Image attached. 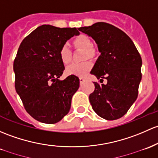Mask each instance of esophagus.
<instances>
[{
  "label": "esophagus",
  "instance_id": "1",
  "mask_svg": "<svg viewBox=\"0 0 158 158\" xmlns=\"http://www.w3.org/2000/svg\"><path fill=\"white\" fill-rule=\"evenodd\" d=\"M86 78L85 77H82V76H81V77H79V82H80V83H83V82L85 81Z\"/></svg>",
  "mask_w": 158,
  "mask_h": 158
}]
</instances>
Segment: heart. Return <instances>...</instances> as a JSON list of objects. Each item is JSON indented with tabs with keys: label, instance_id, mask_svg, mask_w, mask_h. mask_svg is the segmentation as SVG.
I'll list each match as a JSON object with an SVG mask.
<instances>
[{
	"label": "heart",
	"instance_id": "b5f03b06",
	"mask_svg": "<svg viewBox=\"0 0 158 158\" xmlns=\"http://www.w3.org/2000/svg\"><path fill=\"white\" fill-rule=\"evenodd\" d=\"M73 44L79 48L84 50L83 59L92 58L95 54V51L92 47L91 39L85 35H79L73 41ZM59 57L63 64H68L71 61V51L67 44H63L59 50ZM92 63L91 60H85L82 63H75L67 66L66 73L68 75L76 76H83L92 69Z\"/></svg>",
	"mask_w": 158,
	"mask_h": 158
}]
</instances>
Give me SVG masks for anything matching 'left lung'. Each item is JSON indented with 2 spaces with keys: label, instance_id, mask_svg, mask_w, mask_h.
Wrapping results in <instances>:
<instances>
[{
  "label": "left lung",
  "instance_id": "left-lung-1",
  "mask_svg": "<svg viewBox=\"0 0 158 158\" xmlns=\"http://www.w3.org/2000/svg\"><path fill=\"white\" fill-rule=\"evenodd\" d=\"M97 43L101 55L90 73L107 84L94 82L89 101L102 118L114 120L125 115L135 102L142 79V57L130 38L109 23L98 22L79 28Z\"/></svg>",
  "mask_w": 158,
  "mask_h": 158
}]
</instances>
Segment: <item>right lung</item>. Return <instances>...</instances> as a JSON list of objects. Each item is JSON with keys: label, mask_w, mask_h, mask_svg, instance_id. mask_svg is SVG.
Returning <instances> with one entry per match:
<instances>
[{"label": "right lung", "mask_w": 158, "mask_h": 158, "mask_svg": "<svg viewBox=\"0 0 158 158\" xmlns=\"http://www.w3.org/2000/svg\"><path fill=\"white\" fill-rule=\"evenodd\" d=\"M79 34L76 28L42 25L19 45L13 62L15 89L28 114L39 122L56 123L69 113L79 79L70 75L60 80L65 68L59 50Z\"/></svg>", "instance_id": "obj_1"}]
</instances>
